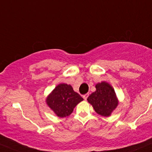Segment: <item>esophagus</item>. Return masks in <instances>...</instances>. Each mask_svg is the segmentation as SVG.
Instances as JSON below:
<instances>
[{
  "label": "esophagus",
  "mask_w": 152,
  "mask_h": 152,
  "mask_svg": "<svg viewBox=\"0 0 152 152\" xmlns=\"http://www.w3.org/2000/svg\"><path fill=\"white\" fill-rule=\"evenodd\" d=\"M88 96H89V94H85V95H83V99H84V100H86V99H87V98H88Z\"/></svg>",
  "instance_id": "1"
}]
</instances>
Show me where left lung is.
I'll return each instance as SVG.
<instances>
[{
	"instance_id": "1",
	"label": "left lung",
	"mask_w": 152,
	"mask_h": 152,
	"mask_svg": "<svg viewBox=\"0 0 152 152\" xmlns=\"http://www.w3.org/2000/svg\"><path fill=\"white\" fill-rule=\"evenodd\" d=\"M95 88L96 91L88 97V102L92 105L97 113L103 116H109L118 105L115 91L106 82L98 83Z\"/></svg>"
}]
</instances>
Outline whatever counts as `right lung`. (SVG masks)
Returning a JSON list of instances; mask_svg holds the SVG:
<instances>
[{
	"label": "right lung",
	"instance_id": "right-lung-1",
	"mask_svg": "<svg viewBox=\"0 0 152 152\" xmlns=\"http://www.w3.org/2000/svg\"><path fill=\"white\" fill-rule=\"evenodd\" d=\"M83 100V98L73 90L72 86L61 83L48 95L46 102L59 117H66L70 115L75 106Z\"/></svg>",
	"mask_w": 152,
	"mask_h": 152
}]
</instances>
